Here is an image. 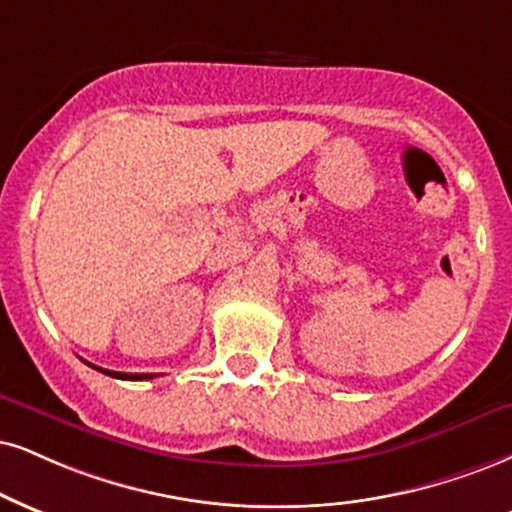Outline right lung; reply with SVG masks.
<instances>
[{
	"label": "right lung",
	"mask_w": 512,
	"mask_h": 512,
	"mask_svg": "<svg viewBox=\"0 0 512 512\" xmlns=\"http://www.w3.org/2000/svg\"><path fill=\"white\" fill-rule=\"evenodd\" d=\"M92 368H97V365H92ZM97 370L104 372V375H109V377H118V380H151V377H154L151 372H135V375H132V372H113V370H104V368H97Z\"/></svg>",
	"instance_id": "obj_1"
}]
</instances>
